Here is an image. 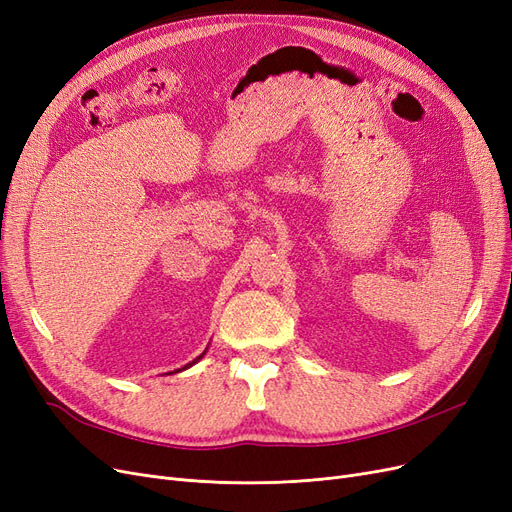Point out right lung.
<instances>
[{
    "mask_svg": "<svg viewBox=\"0 0 512 512\" xmlns=\"http://www.w3.org/2000/svg\"><path fill=\"white\" fill-rule=\"evenodd\" d=\"M203 354H205V351H203ZM203 354H201V356H199V358H197V360H201V358H203ZM197 360H192V362H190V364H188V366H192V364H195V362H197ZM188 366H184V368H188ZM180 370H182V368H180Z\"/></svg>",
    "mask_w": 512,
    "mask_h": 512,
    "instance_id": "obj_1",
    "label": "right lung"
}]
</instances>
